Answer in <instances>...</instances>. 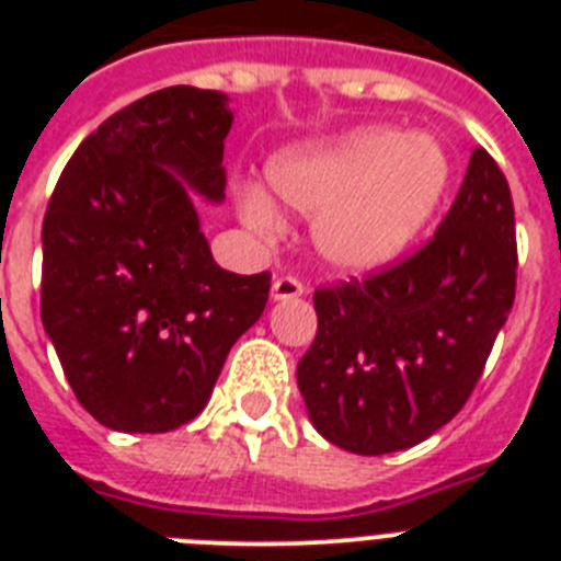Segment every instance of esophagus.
I'll use <instances>...</instances> for the list:
<instances>
[{
    "label": "esophagus",
    "instance_id": "1",
    "mask_svg": "<svg viewBox=\"0 0 561 561\" xmlns=\"http://www.w3.org/2000/svg\"><path fill=\"white\" fill-rule=\"evenodd\" d=\"M304 291H306V286L291 275L277 277L275 284H272V297H275V300H295V297H300Z\"/></svg>",
    "mask_w": 561,
    "mask_h": 561
}]
</instances>
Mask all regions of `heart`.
<instances>
[{
  "label": "heart",
  "mask_w": 561,
  "mask_h": 561,
  "mask_svg": "<svg viewBox=\"0 0 561 561\" xmlns=\"http://www.w3.org/2000/svg\"><path fill=\"white\" fill-rule=\"evenodd\" d=\"M453 165L430 137L362 128L325 146L291 148L270 162L272 191L314 216L317 255L336 272H374L413 244L438 210ZM244 216L277 230L280 213L261 191L244 193Z\"/></svg>",
  "instance_id": "obj_1"
}]
</instances>
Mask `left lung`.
<instances>
[{
    "label": "left lung",
    "mask_w": 561,
    "mask_h": 561,
    "mask_svg": "<svg viewBox=\"0 0 561 561\" xmlns=\"http://www.w3.org/2000/svg\"><path fill=\"white\" fill-rule=\"evenodd\" d=\"M517 289L514 202L474 148L427 244L362 280L314 291L317 336L297 388L325 440L356 455L427 440L472 396Z\"/></svg>",
    "instance_id": "1"
}]
</instances>
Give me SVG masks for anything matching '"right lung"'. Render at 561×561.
Wrapping results in <instances>:
<instances>
[{"instance_id":"obj_1","label":"right lung","mask_w":561,"mask_h":561,"mask_svg":"<svg viewBox=\"0 0 561 561\" xmlns=\"http://www.w3.org/2000/svg\"><path fill=\"white\" fill-rule=\"evenodd\" d=\"M227 98L168 87L78 146L42 227V323L69 388L117 433H168L205 410L232 342L264 314L270 272L210 255L187 187L225 199Z\"/></svg>"}]
</instances>
